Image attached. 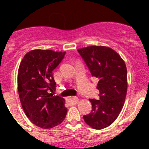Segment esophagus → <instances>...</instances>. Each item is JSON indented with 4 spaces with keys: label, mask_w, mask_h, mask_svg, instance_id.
<instances>
[{
    "label": "esophagus",
    "mask_w": 149,
    "mask_h": 149,
    "mask_svg": "<svg viewBox=\"0 0 149 149\" xmlns=\"http://www.w3.org/2000/svg\"><path fill=\"white\" fill-rule=\"evenodd\" d=\"M78 101H79V98L76 97H69V98L68 99V103L71 105H74L76 104H77Z\"/></svg>",
    "instance_id": "obj_1"
}]
</instances>
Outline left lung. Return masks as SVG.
<instances>
[{
    "label": "left lung",
    "instance_id": "8db88e82",
    "mask_svg": "<svg viewBox=\"0 0 149 149\" xmlns=\"http://www.w3.org/2000/svg\"><path fill=\"white\" fill-rule=\"evenodd\" d=\"M91 76L98 79L99 100L90 99L91 112L84 121L94 129L110 125L120 113L127 88V68L121 57L109 47L89 46L78 49Z\"/></svg>",
    "mask_w": 149,
    "mask_h": 149
}]
</instances>
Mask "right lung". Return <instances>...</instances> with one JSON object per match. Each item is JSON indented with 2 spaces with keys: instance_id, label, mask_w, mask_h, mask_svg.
<instances>
[{
  "instance_id": "add662e5",
  "label": "right lung",
  "mask_w": 149,
  "mask_h": 149,
  "mask_svg": "<svg viewBox=\"0 0 149 149\" xmlns=\"http://www.w3.org/2000/svg\"><path fill=\"white\" fill-rule=\"evenodd\" d=\"M65 52L34 49L27 52L18 73V91L25 114L38 127L52 128L65 119L67 108L63 97L53 95L56 83L52 71Z\"/></svg>"
}]
</instances>
